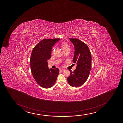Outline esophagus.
Here are the masks:
<instances>
[{"label": "esophagus", "mask_w": 123, "mask_h": 123, "mask_svg": "<svg viewBox=\"0 0 123 123\" xmlns=\"http://www.w3.org/2000/svg\"><path fill=\"white\" fill-rule=\"evenodd\" d=\"M59 70H60V71H61L62 72H63L64 71V69H62V68H61Z\"/></svg>", "instance_id": "34e87169"}]
</instances>
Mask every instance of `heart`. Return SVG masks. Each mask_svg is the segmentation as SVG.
Returning a JSON list of instances; mask_svg holds the SVG:
<instances>
[{"label": "heart", "instance_id": "1", "mask_svg": "<svg viewBox=\"0 0 123 123\" xmlns=\"http://www.w3.org/2000/svg\"><path fill=\"white\" fill-rule=\"evenodd\" d=\"M61 46L62 47V49L64 51L67 50H70V47L67 43H62L61 45Z\"/></svg>", "mask_w": 123, "mask_h": 123}]
</instances>
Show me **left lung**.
I'll use <instances>...</instances> for the list:
<instances>
[{
  "instance_id": "left-lung-1",
  "label": "left lung",
  "mask_w": 123,
  "mask_h": 123,
  "mask_svg": "<svg viewBox=\"0 0 123 123\" xmlns=\"http://www.w3.org/2000/svg\"><path fill=\"white\" fill-rule=\"evenodd\" d=\"M75 48L73 62L77 64L76 69L71 72L68 83L73 87L80 86L87 80L92 68V56L87 45L78 38H69Z\"/></svg>"
}]
</instances>
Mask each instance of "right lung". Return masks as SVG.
Segmentation results:
<instances>
[{
	"label": "right lung",
	"mask_w": 123,
	"mask_h": 123,
	"mask_svg": "<svg viewBox=\"0 0 123 123\" xmlns=\"http://www.w3.org/2000/svg\"><path fill=\"white\" fill-rule=\"evenodd\" d=\"M60 38L43 39L34 47L30 63L31 73L40 86L49 88L55 84L59 74V69H49L48 60L51 57L52 46Z\"/></svg>",
	"instance_id": "1"
}]
</instances>
